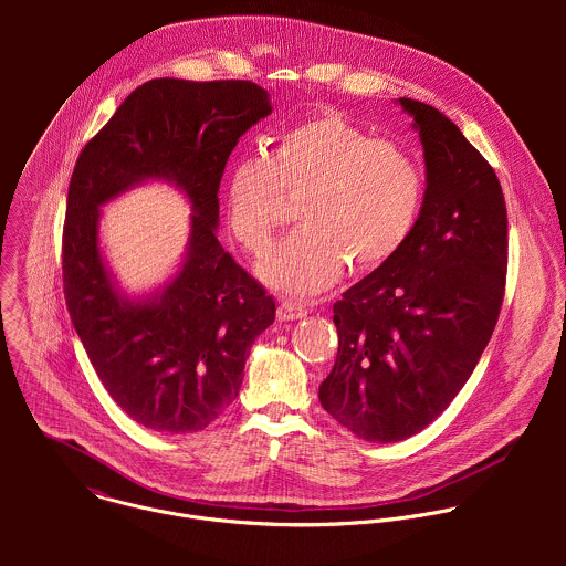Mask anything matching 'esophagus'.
<instances>
[{"instance_id":"34e87169","label":"esophagus","mask_w":566,"mask_h":566,"mask_svg":"<svg viewBox=\"0 0 566 566\" xmlns=\"http://www.w3.org/2000/svg\"><path fill=\"white\" fill-rule=\"evenodd\" d=\"M279 321H301L307 316V307L301 305L298 301H292V298H283L279 303V312H276Z\"/></svg>"}]
</instances>
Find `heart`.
I'll list each match as a JSON object with an SVG mask.
<instances>
[{"label": "heart", "instance_id": "1", "mask_svg": "<svg viewBox=\"0 0 566 566\" xmlns=\"http://www.w3.org/2000/svg\"><path fill=\"white\" fill-rule=\"evenodd\" d=\"M422 189L420 165L401 146L324 111L279 135L268 155L231 165L227 220L233 238L261 254L298 200L303 227L259 263V274L279 290L316 294L344 263L353 272L388 263L416 224Z\"/></svg>", "mask_w": 566, "mask_h": 566}]
</instances>
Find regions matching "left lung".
Masks as SVG:
<instances>
[{
  "label": "left lung",
  "mask_w": 566,
  "mask_h": 566,
  "mask_svg": "<svg viewBox=\"0 0 566 566\" xmlns=\"http://www.w3.org/2000/svg\"><path fill=\"white\" fill-rule=\"evenodd\" d=\"M427 167L418 220L401 250L333 305L337 357L324 409L357 438L399 442L464 388L499 321L507 211L490 163L438 108L399 97Z\"/></svg>",
  "instance_id": "left-lung-1"
}]
</instances>
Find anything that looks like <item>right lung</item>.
<instances>
[{
  "instance_id": "obj_1",
  "label": "right lung",
  "mask_w": 566,
  "mask_h": 566,
  "mask_svg": "<svg viewBox=\"0 0 566 566\" xmlns=\"http://www.w3.org/2000/svg\"><path fill=\"white\" fill-rule=\"evenodd\" d=\"M270 113L268 91L250 81L144 82L74 167L63 227L67 310L111 399L153 431L211 424L238 399L248 350L274 323V298L216 235L227 161ZM144 179L174 181L195 216L177 276L130 302L103 265L96 224L102 203Z\"/></svg>"
}]
</instances>
